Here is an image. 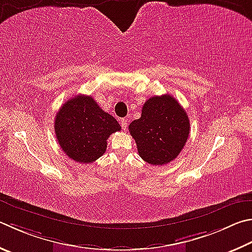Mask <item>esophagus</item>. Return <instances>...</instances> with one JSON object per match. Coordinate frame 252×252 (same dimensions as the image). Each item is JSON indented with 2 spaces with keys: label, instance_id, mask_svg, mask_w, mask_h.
Instances as JSON below:
<instances>
[{
  "label": "esophagus",
  "instance_id": "1",
  "mask_svg": "<svg viewBox=\"0 0 252 252\" xmlns=\"http://www.w3.org/2000/svg\"><path fill=\"white\" fill-rule=\"evenodd\" d=\"M120 125H121V126H122V129L126 131V126H127V120H126V119H125V118L121 119Z\"/></svg>",
  "mask_w": 252,
  "mask_h": 252
}]
</instances>
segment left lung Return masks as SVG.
<instances>
[{
	"mask_svg": "<svg viewBox=\"0 0 252 252\" xmlns=\"http://www.w3.org/2000/svg\"><path fill=\"white\" fill-rule=\"evenodd\" d=\"M140 157L152 165L172 162L189 135V119L171 94L154 95L142 108L141 118L130 123Z\"/></svg>",
	"mask_w": 252,
	"mask_h": 252,
	"instance_id": "obj_1",
	"label": "left lung"
}]
</instances>
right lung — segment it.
Listing matches in <instances>:
<instances>
[{
    "label": "right lung",
    "mask_w": 252,
    "mask_h": 252,
    "mask_svg": "<svg viewBox=\"0 0 252 252\" xmlns=\"http://www.w3.org/2000/svg\"><path fill=\"white\" fill-rule=\"evenodd\" d=\"M121 126L91 95L78 94L63 104L55 118L62 150L79 163H93L107 150V140Z\"/></svg>",
    "instance_id": "obj_1"
}]
</instances>
